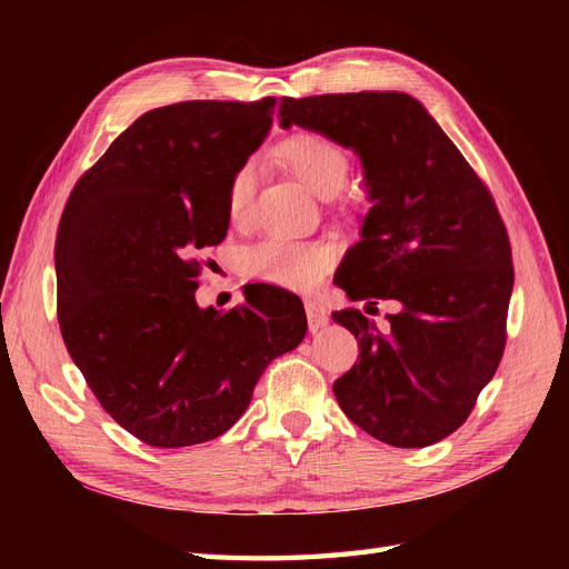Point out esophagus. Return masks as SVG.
I'll use <instances>...</instances> for the list:
<instances>
[{
	"instance_id": "1",
	"label": "esophagus",
	"mask_w": 569,
	"mask_h": 569,
	"mask_svg": "<svg viewBox=\"0 0 569 569\" xmlns=\"http://www.w3.org/2000/svg\"><path fill=\"white\" fill-rule=\"evenodd\" d=\"M303 306H306L308 330H311V332L322 330V327L327 325V313H325V308H322L316 299H306V301H303Z\"/></svg>"
}]
</instances>
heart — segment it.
Instances as JSON below:
<instances>
[{
    "label": "heart",
    "instance_id": "b5f03b06",
    "mask_svg": "<svg viewBox=\"0 0 569 569\" xmlns=\"http://www.w3.org/2000/svg\"><path fill=\"white\" fill-rule=\"evenodd\" d=\"M282 161L295 170L308 187L320 197H332L347 184L351 161L349 153L337 142L316 132H297L280 144ZM256 194V163L242 161L228 182V216L234 222H244L251 213ZM332 247L320 242H295L284 237H268L244 251V270L256 280L270 284L306 289L313 287L325 270L332 266Z\"/></svg>",
    "mask_w": 569,
    "mask_h": 569
}]
</instances>
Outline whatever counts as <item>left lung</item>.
<instances>
[{"instance_id":"obj_1","label":"left lung","mask_w":569,"mask_h":569,"mask_svg":"<svg viewBox=\"0 0 569 569\" xmlns=\"http://www.w3.org/2000/svg\"><path fill=\"white\" fill-rule=\"evenodd\" d=\"M280 126L320 132L363 163L372 206L335 284L366 311L401 306L387 330L358 308L332 313L360 347L335 382L341 410L399 449L441 441L468 420L506 347L512 253L489 189L406 92L282 97Z\"/></svg>"}]
</instances>
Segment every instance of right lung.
I'll list each match as a JSON object with an SVG mask.
<instances>
[{
    "instance_id": "obj_1",
    "label": "right lung",
    "mask_w": 569,
    "mask_h": 569,
    "mask_svg": "<svg viewBox=\"0 0 569 569\" xmlns=\"http://www.w3.org/2000/svg\"><path fill=\"white\" fill-rule=\"evenodd\" d=\"M274 97L180 101L120 132L73 187L57 232L61 337L97 401L140 441L180 449L244 416L272 358L297 349V295L244 287L199 308L197 253L228 234V182L272 126Z\"/></svg>"
}]
</instances>
